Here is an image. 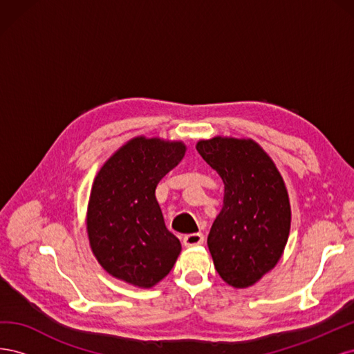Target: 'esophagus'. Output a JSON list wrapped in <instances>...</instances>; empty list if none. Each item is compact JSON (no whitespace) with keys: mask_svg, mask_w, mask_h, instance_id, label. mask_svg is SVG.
I'll use <instances>...</instances> for the list:
<instances>
[{"mask_svg":"<svg viewBox=\"0 0 354 354\" xmlns=\"http://www.w3.org/2000/svg\"><path fill=\"white\" fill-rule=\"evenodd\" d=\"M203 242V234L202 233H189L185 236L183 243L186 246H195V245H201Z\"/></svg>","mask_w":354,"mask_h":354,"instance_id":"1","label":"esophagus"}]
</instances>
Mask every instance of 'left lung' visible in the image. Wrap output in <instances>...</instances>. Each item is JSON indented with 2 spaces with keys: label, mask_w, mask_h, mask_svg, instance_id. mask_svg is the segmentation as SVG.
Wrapping results in <instances>:
<instances>
[{
  "label": "left lung",
  "mask_w": 354,
  "mask_h": 354,
  "mask_svg": "<svg viewBox=\"0 0 354 354\" xmlns=\"http://www.w3.org/2000/svg\"><path fill=\"white\" fill-rule=\"evenodd\" d=\"M196 151L224 183L223 208L208 248L221 279L246 288L279 261L291 227V207L273 160L252 140L214 137Z\"/></svg>",
  "instance_id": "8db88e82"
}]
</instances>
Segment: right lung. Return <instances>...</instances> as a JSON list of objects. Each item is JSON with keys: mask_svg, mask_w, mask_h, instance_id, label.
Returning <instances> with one entry per match:
<instances>
[{"mask_svg": "<svg viewBox=\"0 0 354 354\" xmlns=\"http://www.w3.org/2000/svg\"><path fill=\"white\" fill-rule=\"evenodd\" d=\"M186 152L181 142L133 138L99 171L88 202L91 250L103 269L151 288L171 272L181 251L155 196L156 186Z\"/></svg>", "mask_w": 354, "mask_h": 354, "instance_id": "1", "label": "right lung"}]
</instances>
